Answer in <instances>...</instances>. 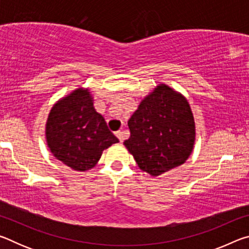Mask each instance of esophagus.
Wrapping results in <instances>:
<instances>
[{"instance_id":"esophagus-1","label":"esophagus","mask_w":249,"mask_h":249,"mask_svg":"<svg viewBox=\"0 0 249 249\" xmlns=\"http://www.w3.org/2000/svg\"><path fill=\"white\" fill-rule=\"evenodd\" d=\"M115 135H116V137L120 140V142H123V141H124V133L123 132H116Z\"/></svg>"}]
</instances>
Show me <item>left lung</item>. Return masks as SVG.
<instances>
[{"label":"left lung","instance_id":"left-lung-1","mask_svg":"<svg viewBox=\"0 0 249 249\" xmlns=\"http://www.w3.org/2000/svg\"><path fill=\"white\" fill-rule=\"evenodd\" d=\"M124 145L138 167L157 177L185 162L196 142V123L188 100L160 83L142 100L128 121Z\"/></svg>","mask_w":249,"mask_h":249}]
</instances>
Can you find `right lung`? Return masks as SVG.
<instances>
[{"label": "right lung", "instance_id": "right-lung-1", "mask_svg": "<svg viewBox=\"0 0 249 249\" xmlns=\"http://www.w3.org/2000/svg\"><path fill=\"white\" fill-rule=\"evenodd\" d=\"M46 141L56 159L75 171L93 168L119 140L95 111L89 89L79 88L57 101L46 123Z\"/></svg>", "mask_w": 249, "mask_h": 249}]
</instances>
